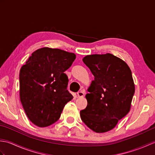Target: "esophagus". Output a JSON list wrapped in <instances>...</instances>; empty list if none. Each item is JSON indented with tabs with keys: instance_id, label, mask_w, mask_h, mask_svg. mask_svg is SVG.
<instances>
[{
	"instance_id": "esophagus-1",
	"label": "esophagus",
	"mask_w": 155,
	"mask_h": 155,
	"mask_svg": "<svg viewBox=\"0 0 155 155\" xmlns=\"http://www.w3.org/2000/svg\"><path fill=\"white\" fill-rule=\"evenodd\" d=\"M84 95V91H78V93H77L78 97H83Z\"/></svg>"
}]
</instances>
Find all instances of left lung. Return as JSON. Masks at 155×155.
Returning a JSON list of instances; mask_svg holds the SVG:
<instances>
[{"label": "left lung", "instance_id": "obj_1", "mask_svg": "<svg viewBox=\"0 0 155 155\" xmlns=\"http://www.w3.org/2000/svg\"><path fill=\"white\" fill-rule=\"evenodd\" d=\"M83 61L94 79L87 89V106L80 111L81 118L94 132H108L130 111L135 91L132 72L123 60L110 53L87 55Z\"/></svg>", "mask_w": 155, "mask_h": 155}]
</instances>
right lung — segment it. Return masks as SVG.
I'll use <instances>...</instances> for the list:
<instances>
[{"label": "right lung", "instance_id": "1", "mask_svg": "<svg viewBox=\"0 0 155 155\" xmlns=\"http://www.w3.org/2000/svg\"><path fill=\"white\" fill-rule=\"evenodd\" d=\"M76 55L58 48L43 47L32 53L19 74L20 98L25 113L39 127L57 122L65 104L72 99L64 72Z\"/></svg>", "mask_w": 155, "mask_h": 155}]
</instances>
